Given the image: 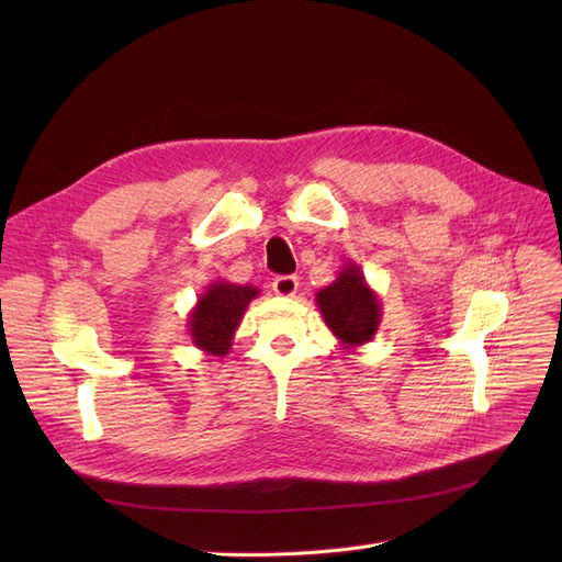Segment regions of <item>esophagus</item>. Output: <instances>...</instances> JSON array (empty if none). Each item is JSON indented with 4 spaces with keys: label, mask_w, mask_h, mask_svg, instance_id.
I'll return each instance as SVG.
<instances>
[{
    "label": "esophagus",
    "mask_w": 562,
    "mask_h": 562,
    "mask_svg": "<svg viewBox=\"0 0 562 562\" xmlns=\"http://www.w3.org/2000/svg\"><path fill=\"white\" fill-rule=\"evenodd\" d=\"M271 288H274V293L281 297H293L297 293L300 281H297V277H277L274 283H271Z\"/></svg>",
    "instance_id": "esophagus-1"
}]
</instances>
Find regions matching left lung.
Returning a JSON list of instances; mask_svg holds the SVG:
<instances>
[{"mask_svg": "<svg viewBox=\"0 0 562 562\" xmlns=\"http://www.w3.org/2000/svg\"><path fill=\"white\" fill-rule=\"evenodd\" d=\"M316 307L342 349L370 342L382 323L380 295L368 285L356 262H347L337 279L316 293Z\"/></svg>", "mask_w": 562, "mask_h": 562, "instance_id": "8db88e82", "label": "left lung"}]
</instances>
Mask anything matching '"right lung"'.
<instances>
[{"instance_id": "obj_1", "label": "right lung", "mask_w": 562, "mask_h": 562, "mask_svg": "<svg viewBox=\"0 0 562 562\" xmlns=\"http://www.w3.org/2000/svg\"><path fill=\"white\" fill-rule=\"evenodd\" d=\"M258 295L260 288L248 283L213 281L187 316V333L192 337V345L206 356H225L234 345L236 328L241 326L248 304Z\"/></svg>"}]
</instances>
